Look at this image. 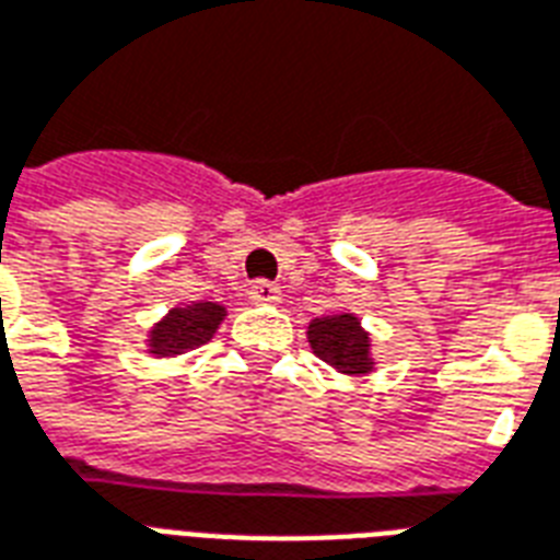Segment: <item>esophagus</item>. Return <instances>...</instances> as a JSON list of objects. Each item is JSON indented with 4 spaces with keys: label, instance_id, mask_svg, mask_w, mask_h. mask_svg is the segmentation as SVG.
I'll list each match as a JSON object with an SVG mask.
<instances>
[{
    "label": "esophagus",
    "instance_id": "esophagus-1",
    "mask_svg": "<svg viewBox=\"0 0 560 560\" xmlns=\"http://www.w3.org/2000/svg\"><path fill=\"white\" fill-rule=\"evenodd\" d=\"M248 294L250 301L262 303V306H268V303H280V285L268 283V280H257V283L250 285Z\"/></svg>",
    "mask_w": 560,
    "mask_h": 560
}]
</instances>
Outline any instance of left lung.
Returning <instances> with one entry per match:
<instances>
[{"instance_id":"left-lung-1","label":"left lung","mask_w":560,"mask_h":560,"mask_svg":"<svg viewBox=\"0 0 560 560\" xmlns=\"http://www.w3.org/2000/svg\"><path fill=\"white\" fill-rule=\"evenodd\" d=\"M306 339L312 345V353L336 368L339 374L359 376L374 371L371 339H368L362 320L353 312L315 318L306 329Z\"/></svg>"}]
</instances>
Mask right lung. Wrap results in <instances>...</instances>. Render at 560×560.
I'll list each match as a JSON object with an SVG mask.
<instances>
[{
  "mask_svg": "<svg viewBox=\"0 0 560 560\" xmlns=\"http://www.w3.org/2000/svg\"><path fill=\"white\" fill-rule=\"evenodd\" d=\"M224 320L221 303H189L168 310L163 320H158L149 332L151 357H180L186 350H195L212 339V332Z\"/></svg>",
  "mask_w": 560,
  "mask_h": 560,
  "instance_id": "add662e5",
  "label": "right lung"
}]
</instances>
